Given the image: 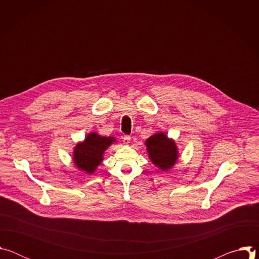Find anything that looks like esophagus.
Segmentation results:
<instances>
[{"instance_id":"1","label":"esophagus","mask_w":259,"mask_h":259,"mask_svg":"<svg viewBox=\"0 0 259 259\" xmlns=\"http://www.w3.org/2000/svg\"><path fill=\"white\" fill-rule=\"evenodd\" d=\"M130 141H131V137L130 136H128V135H125L124 137H123V143L124 144H129L130 143Z\"/></svg>"}]
</instances>
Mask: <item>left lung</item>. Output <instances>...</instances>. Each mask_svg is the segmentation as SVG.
Masks as SVG:
<instances>
[{
    "label": "left lung",
    "mask_w": 259,
    "mask_h": 259,
    "mask_svg": "<svg viewBox=\"0 0 259 259\" xmlns=\"http://www.w3.org/2000/svg\"><path fill=\"white\" fill-rule=\"evenodd\" d=\"M152 163L162 171L171 169L178 160V147L165 132H157L144 142Z\"/></svg>",
    "instance_id": "1"
}]
</instances>
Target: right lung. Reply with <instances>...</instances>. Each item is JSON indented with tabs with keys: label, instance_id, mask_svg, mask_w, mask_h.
<instances>
[{
	"label": "right lung",
	"instance_id": "add662e5",
	"mask_svg": "<svg viewBox=\"0 0 259 259\" xmlns=\"http://www.w3.org/2000/svg\"><path fill=\"white\" fill-rule=\"evenodd\" d=\"M116 142L112 136H101L96 132L89 133L85 139L78 142L72 152V162L75 166L87 173L93 174L103 161L107 147Z\"/></svg>",
	"mask_w": 259,
	"mask_h": 259
}]
</instances>
